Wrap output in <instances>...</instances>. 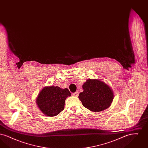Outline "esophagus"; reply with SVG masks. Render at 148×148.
Listing matches in <instances>:
<instances>
[{"instance_id": "esophagus-1", "label": "esophagus", "mask_w": 148, "mask_h": 148, "mask_svg": "<svg viewBox=\"0 0 148 148\" xmlns=\"http://www.w3.org/2000/svg\"><path fill=\"white\" fill-rule=\"evenodd\" d=\"M72 95H73V96H74V97H77L78 95H79V92H75L73 93Z\"/></svg>"}]
</instances>
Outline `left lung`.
<instances>
[{
    "instance_id": "8db88e82",
    "label": "left lung",
    "mask_w": 148,
    "mask_h": 148,
    "mask_svg": "<svg viewBox=\"0 0 148 148\" xmlns=\"http://www.w3.org/2000/svg\"><path fill=\"white\" fill-rule=\"evenodd\" d=\"M84 91L79 98L83 106L92 112H101L109 108L113 100V92L104 82L98 79H88L83 85Z\"/></svg>"
}]
</instances>
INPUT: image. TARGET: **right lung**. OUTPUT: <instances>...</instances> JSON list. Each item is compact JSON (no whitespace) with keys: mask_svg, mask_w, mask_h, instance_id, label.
I'll list each match as a JSON object with an SVG mask.
<instances>
[{"mask_svg":"<svg viewBox=\"0 0 148 148\" xmlns=\"http://www.w3.org/2000/svg\"><path fill=\"white\" fill-rule=\"evenodd\" d=\"M71 95L67 88L47 86L39 93L36 103L43 114L47 116H54L63 110L65 99Z\"/></svg>","mask_w":148,"mask_h":148,"instance_id":"add662e5","label":"right lung"}]
</instances>
